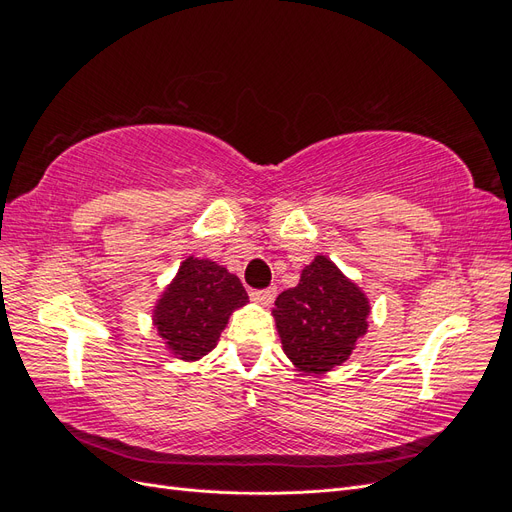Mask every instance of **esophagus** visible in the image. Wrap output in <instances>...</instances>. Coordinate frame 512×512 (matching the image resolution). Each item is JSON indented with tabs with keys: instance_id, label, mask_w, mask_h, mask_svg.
I'll return each mask as SVG.
<instances>
[{
	"instance_id": "34e87169",
	"label": "esophagus",
	"mask_w": 512,
	"mask_h": 512,
	"mask_svg": "<svg viewBox=\"0 0 512 512\" xmlns=\"http://www.w3.org/2000/svg\"><path fill=\"white\" fill-rule=\"evenodd\" d=\"M275 294H277L275 288H265V290H252L250 297H252V301H256L260 305H271L273 299H275Z\"/></svg>"
}]
</instances>
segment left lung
<instances>
[{
	"label": "left lung",
	"mask_w": 512,
	"mask_h": 512,
	"mask_svg": "<svg viewBox=\"0 0 512 512\" xmlns=\"http://www.w3.org/2000/svg\"><path fill=\"white\" fill-rule=\"evenodd\" d=\"M275 327L294 367L324 374L342 365L367 333L369 301L327 256H316L294 288L275 299Z\"/></svg>",
	"instance_id": "left-lung-1"
}]
</instances>
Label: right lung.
Returning a JSON list of instances; mask_svg holds the SVG:
<instances>
[{
    "label": "right lung",
    "instance_id": "obj_1",
    "mask_svg": "<svg viewBox=\"0 0 512 512\" xmlns=\"http://www.w3.org/2000/svg\"><path fill=\"white\" fill-rule=\"evenodd\" d=\"M247 303L237 275L203 258H185L153 309V324L168 350L181 361L211 352L230 314Z\"/></svg>",
    "mask_w": 512,
    "mask_h": 512
}]
</instances>
